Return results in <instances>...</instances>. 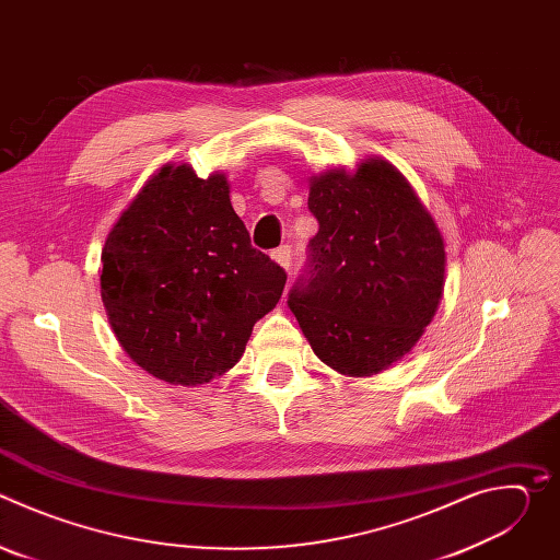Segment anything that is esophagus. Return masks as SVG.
<instances>
[{
  "mask_svg": "<svg viewBox=\"0 0 560 560\" xmlns=\"http://www.w3.org/2000/svg\"><path fill=\"white\" fill-rule=\"evenodd\" d=\"M270 257H272L285 272L290 270V264H292V250H290V246H281V248L272 250Z\"/></svg>",
  "mask_w": 560,
  "mask_h": 560,
  "instance_id": "esophagus-1",
  "label": "esophagus"
}]
</instances>
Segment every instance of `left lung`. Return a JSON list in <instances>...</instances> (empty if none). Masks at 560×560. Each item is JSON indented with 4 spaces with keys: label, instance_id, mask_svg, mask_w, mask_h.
Returning a JSON list of instances; mask_svg holds the SVG:
<instances>
[{
    "label": "left lung",
    "instance_id": "8db88e82",
    "mask_svg": "<svg viewBox=\"0 0 560 560\" xmlns=\"http://www.w3.org/2000/svg\"><path fill=\"white\" fill-rule=\"evenodd\" d=\"M318 221L310 268L288 305L314 354L346 376L401 361L445 285L443 234L410 182L381 156L310 177Z\"/></svg>",
    "mask_w": 560,
    "mask_h": 560
}]
</instances>
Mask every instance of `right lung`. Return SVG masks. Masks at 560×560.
<instances>
[{
	"instance_id": "add662e5",
	"label": "right lung",
	"mask_w": 560,
	"mask_h": 560,
	"mask_svg": "<svg viewBox=\"0 0 560 560\" xmlns=\"http://www.w3.org/2000/svg\"><path fill=\"white\" fill-rule=\"evenodd\" d=\"M102 301L124 352L173 385H201L246 352L285 272L250 246L223 173L166 164L132 197L102 250Z\"/></svg>"
}]
</instances>
